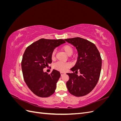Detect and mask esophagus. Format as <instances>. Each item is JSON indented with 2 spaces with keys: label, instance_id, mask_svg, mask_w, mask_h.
Wrapping results in <instances>:
<instances>
[{
  "label": "esophagus",
  "instance_id": "1",
  "mask_svg": "<svg viewBox=\"0 0 121 121\" xmlns=\"http://www.w3.org/2000/svg\"><path fill=\"white\" fill-rule=\"evenodd\" d=\"M64 74H65V73H64V72H60L61 76H63Z\"/></svg>",
  "mask_w": 121,
  "mask_h": 121
}]
</instances>
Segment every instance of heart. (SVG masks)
Listing matches in <instances>:
<instances>
[{"label": "heart", "instance_id": "obj_1", "mask_svg": "<svg viewBox=\"0 0 121 121\" xmlns=\"http://www.w3.org/2000/svg\"><path fill=\"white\" fill-rule=\"evenodd\" d=\"M63 49L67 55L70 56L73 52V49L72 47L69 45H65L63 47ZM56 55V51L54 50L52 54V58L54 59ZM69 67V64L68 63H64V62L58 61L54 64L53 67L55 69L60 72H64Z\"/></svg>", "mask_w": 121, "mask_h": 121}]
</instances>
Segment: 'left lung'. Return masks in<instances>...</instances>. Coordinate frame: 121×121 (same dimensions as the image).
<instances>
[{"label": "left lung", "mask_w": 121, "mask_h": 121, "mask_svg": "<svg viewBox=\"0 0 121 121\" xmlns=\"http://www.w3.org/2000/svg\"><path fill=\"white\" fill-rule=\"evenodd\" d=\"M72 44L78 52L75 65L70 69L74 73H67L69 76L66 85L69 92L75 96L86 95L95 87L101 69L102 60L96 46L88 40L80 37L65 39ZM79 70L81 74H76Z\"/></svg>", "instance_id": "1"}]
</instances>
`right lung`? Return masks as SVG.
<instances>
[{
    "label": "right lung",
    "mask_w": 121,
    "mask_h": 121,
    "mask_svg": "<svg viewBox=\"0 0 121 121\" xmlns=\"http://www.w3.org/2000/svg\"><path fill=\"white\" fill-rule=\"evenodd\" d=\"M65 43L63 39L42 38L33 43L25 51L21 63L24 79L29 88L39 97H49L54 92L60 77V72L53 69L48 74L43 69L52 63L54 49Z\"/></svg>",
    "instance_id": "add662e5"
}]
</instances>
